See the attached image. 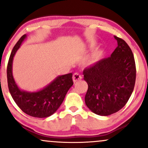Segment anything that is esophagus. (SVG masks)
Returning a JSON list of instances; mask_svg holds the SVG:
<instances>
[{"instance_id": "obj_1", "label": "esophagus", "mask_w": 148, "mask_h": 148, "mask_svg": "<svg viewBox=\"0 0 148 148\" xmlns=\"http://www.w3.org/2000/svg\"><path fill=\"white\" fill-rule=\"evenodd\" d=\"M72 79H73V81H74V83H76L78 81H79V80L82 79V76L80 75L79 74H78V73H74V74H73Z\"/></svg>"}]
</instances>
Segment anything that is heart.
Wrapping results in <instances>:
<instances>
[{"label":"heart","mask_w":148,"mask_h":148,"mask_svg":"<svg viewBox=\"0 0 148 148\" xmlns=\"http://www.w3.org/2000/svg\"><path fill=\"white\" fill-rule=\"evenodd\" d=\"M98 58V54L97 53H94L92 55V59H91V61L92 62H95L97 59Z\"/></svg>","instance_id":"obj_1"}]
</instances>
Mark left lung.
I'll return each instance as SVG.
<instances>
[{"label": "left lung", "mask_w": 148, "mask_h": 148, "mask_svg": "<svg viewBox=\"0 0 148 148\" xmlns=\"http://www.w3.org/2000/svg\"><path fill=\"white\" fill-rule=\"evenodd\" d=\"M118 47L111 56L101 59L84 70L88 89L86 106L94 113L106 116L125 106L134 90L136 64L130 47L116 36Z\"/></svg>", "instance_id": "left-lung-1"}]
</instances>
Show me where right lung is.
I'll return each mask as SVG.
<instances>
[{"mask_svg": "<svg viewBox=\"0 0 148 148\" xmlns=\"http://www.w3.org/2000/svg\"><path fill=\"white\" fill-rule=\"evenodd\" d=\"M26 37L23 35L12 51L7 67L9 91L17 106L26 114L35 118H47L53 114L62 103L69 89L74 84L72 73L58 76L47 87L37 92L20 90L12 75V61L16 51Z\"/></svg>", "mask_w": 148, "mask_h": 148, "instance_id": "right-lung-1", "label": "right lung"}]
</instances>
